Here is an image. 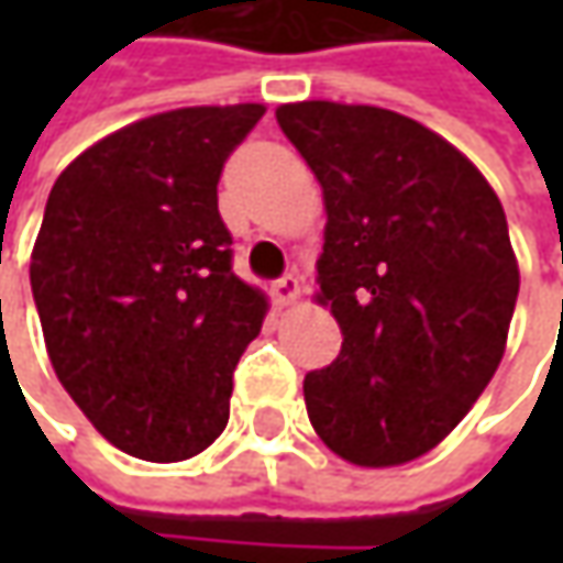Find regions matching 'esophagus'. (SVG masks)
<instances>
[{"label": "esophagus", "mask_w": 563, "mask_h": 563, "mask_svg": "<svg viewBox=\"0 0 563 563\" xmlns=\"http://www.w3.org/2000/svg\"><path fill=\"white\" fill-rule=\"evenodd\" d=\"M300 297V282H297V275H282L278 282H272V300L278 303V307H288Z\"/></svg>", "instance_id": "esophagus-1"}]
</instances>
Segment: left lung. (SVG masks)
Here are the masks:
<instances>
[{
    "label": "left lung",
    "instance_id": "1",
    "mask_svg": "<svg viewBox=\"0 0 563 563\" xmlns=\"http://www.w3.org/2000/svg\"><path fill=\"white\" fill-rule=\"evenodd\" d=\"M325 200L316 263L341 354L303 378L316 435L398 466L464 420L505 357L520 272L501 200L420 121L325 99L278 106Z\"/></svg>",
    "mask_w": 563,
    "mask_h": 563
}]
</instances>
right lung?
Here are the masks:
<instances>
[{"label":"right lung","mask_w":563,"mask_h":563,"mask_svg":"<svg viewBox=\"0 0 563 563\" xmlns=\"http://www.w3.org/2000/svg\"><path fill=\"white\" fill-rule=\"evenodd\" d=\"M260 102L194 106L93 143L49 190L33 303L65 391L102 439L175 464L222 435L266 297L231 272L219 178Z\"/></svg>","instance_id":"add662e5"}]
</instances>
